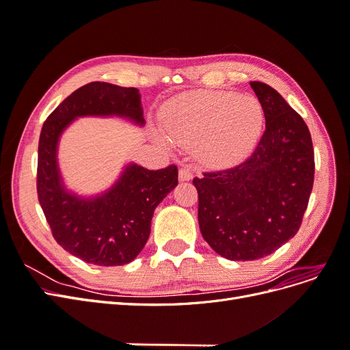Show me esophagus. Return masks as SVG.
Instances as JSON below:
<instances>
[{
	"mask_svg": "<svg viewBox=\"0 0 350 350\" xmlns=\"http://www.w3.org/2000/svg\"><path fill=\"white\" fill-rule=\"evenodd\" d=\"M189 179H193V167L183 166L179 169V181H189Z\"/></svg>",
	"mask_w": 350,
	"mask_h": 350,
	"instance_id": "34e87169",
	"label": "esophagus"
}]
</instances>
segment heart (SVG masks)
<instances>
[{"instance_id":"heart-1","label":"heart","mask_w":350,"mask_h":350,"mask_svg":"<svg viewBox=\"0 0 350 350\" xmlns=\"http://www.w3.org/2000/svg\"><path fill=\"white\" fill-rule=\"evenodd\" d=\"M159 121L179 144L197 146L207 165L229 166L256 146L264 122L260 102L230 92H189L166 102Z\"/></svg>"}]
</instances>
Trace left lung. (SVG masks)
Listing matches in <instances>:
<instances>
[{
    "label": "left lung",
    "instance_id": "obj_1",
    "mask_svg": "<svg viewBox=\"0 0 350 350\" xmlns=\"http://www.w3.org/2000/svg\"><path fill=\"white\" fill-rule=\"evenodd\" d=\"M266 131L245 162L194 178L201 235L232 261L269 256L296 235L314 184L308 126L280 93L251 81Z\"/></svg>",
    "mask_w": 350,
    "mask_h": 350
}]
</instances>
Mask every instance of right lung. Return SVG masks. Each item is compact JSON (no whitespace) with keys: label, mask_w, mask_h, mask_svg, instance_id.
Wrapping results in <instances>:
<instances>
[{"label":"right lung","mask_w":350,"mask_h":350,"mask_svg":"<svg viewBox=\"0 0 350 350\" xmlns=\"http://www.w3.org/2000/svg\"><path fill=\"white\" fill-rule=\"evenodd\" d=\"M122 116L144 125L139 89L92 81L72 92L42 126L38 149V198L59 245L94 266L133 261L150 235L157 204L178 184L175 165L149 171L126 165L108 191L84 198L67 191L58 169V140L77 116Z\"/></svg>","instance_id":"right-lung-1"}]
</instances>
